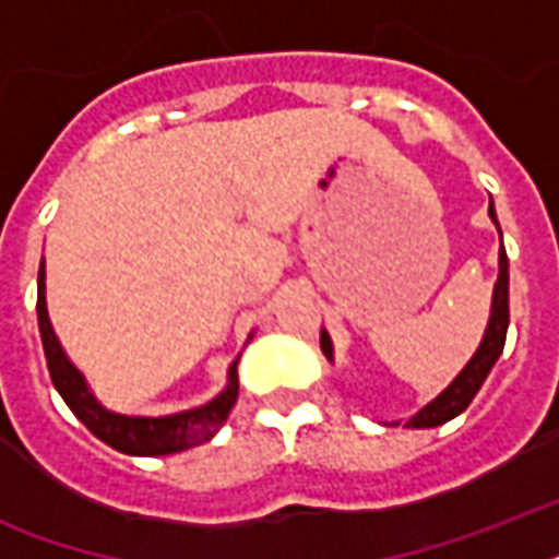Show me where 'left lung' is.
Returning <instances> with one entry per match:
<instances>
[{
  "mask_svg": "<svg viewBox=\"0 0 559 559\" xmlns=\"http://www.w3.org/2000/svg\"><path fill=\"white\" fill-rule=\"evenodd\" d=\"M490 219L499 228V219H496V209L493 200H490V209H487ZM499 235H502V228H499ZM508 284H511V275H508V252H504V246L499 249V278L493 284V301H490V319H487L485 336L478 342L476 354L469 357V362L459 371V377L447 385V389L438 394L435 400H429L424 408H417L415 415L406 417V420H394L389 426L403 424L406 429H432V426H441L452 417H459L464 408L473 403V397L478 394V389L485 385L487 373L493 371L496 359L502 357L504 348V336H508V324H511V305H508ZM322 354L328 357V362H333V342L331 333L322 328Z\"/></svg>",
  "mask_w": 559,
  "mask_h": 559,
  "instance_id": "obj_1",
  "label": "left lung"
}]
</instances>
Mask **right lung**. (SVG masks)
<instances>
[{"mask_svg": "<svg viewBox=\"0 0 559 559\" xmlns=\"http://www.w3.org/2000/svg\"><path fill=\"white\" fill-rule=\"evenodd\" d=\"M37 324L39 336H43V350H46L48 373H51L57 394L66 400V406L72 408L74 417L95 438L109 443L112 450L124 452V455L156 459V455H174V452L200 447V443L211 441L219 432V426L226 424L228 412L237 403V391H240V385H237V362H240V357L228 366L226 389L197 408L174 412V415L144 417L121 415V412H112V408L104 406L92 394L86 377L69 359V354H66L60 340H57L55 328H51L46 307V266L43 263H39L37 275ZM249 340H252V333H249Z\"/></svg>", "mask_w": 559, "mask_h": 559, "instance_id": "1", "label": "right lung"}]
</instances>
